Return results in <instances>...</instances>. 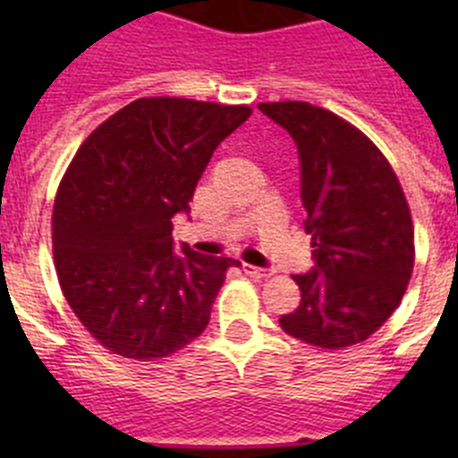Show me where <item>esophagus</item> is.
<instances>
[{
    "instance_id": "34e87169",
    "label": "esophagus",
    "mask_w": 458,
    "mask_h": 458,
    "mask_svg": "<svg viewBox=\"0 0 458 458\" xmlns=\"http://www.w3.org/2000/svg\"><path fill=\"white\" fill-rule=\"evenodd\" d=\"M242 273L250 275L254 279H268L273 275V270L268 268H257V266H250V264H242Z\"/></svg>"
}]
</instances>
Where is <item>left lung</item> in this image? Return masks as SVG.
Wrapping results in <instances>:
<instances>
[{
	"mask_svg": "<svg viewBox=\"0 0 458 458\" xmlns=\"http://www.w3.org/2000/svg\"><path fill=\"white\" fill-rule=\"evenodd\" d=\"M298 144L302 206L317 268L293 275L291 337L339 351L365 342L399 307L415 266V229L387 157L365 132L302 100L259 103Z\"/></svg>",
	"mask_w": 458,
	"mask_h": 458,
	"instance_id": "left-lung-1",
	"label": "left lung"
}]
</instances>
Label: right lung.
Returning a JSON list of instances; mask_svg holds the SVG:
<instances>
[{"instance_id":"1","label":"right lung","mask_w":458,"mask_h":458,"mask_svg":"<svg viewBox=\"0 0 458 458\" xmlns=\"http://www.w3.org/2000/svg\"><path fill=\"white\" fill-rule=\"evenodd\" d=\"M248 105L140 98L96 128L64 174L52 210V252L64 298L109 353L151 362L208 326L236 259L174 250L172 217Z\"/></svg>"}]
</instances>
